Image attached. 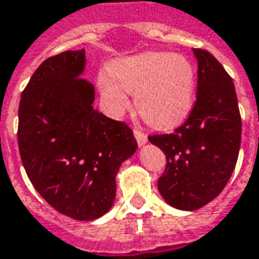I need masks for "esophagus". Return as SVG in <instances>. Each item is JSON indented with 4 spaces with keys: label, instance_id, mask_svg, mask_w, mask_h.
I'll return each instance as SVG.
<instances>
[{
    "label": "esophagus",
    "instance_id": "1",
    "mask_svg": "<svg viewBox=\"0 0 259 259\" xmlns=\"http://www.w3.org/2000/svg\"><path fill=\"white\" fill-rule=\"evenodd\" d=\"M133 133H135V137L136 140H137V143H139V146H144L147 143V135H144V133L139 129L133 130Z\"/></svg>",
    "mask_w": 259,
    "mask_h": 259
}]
</instances>
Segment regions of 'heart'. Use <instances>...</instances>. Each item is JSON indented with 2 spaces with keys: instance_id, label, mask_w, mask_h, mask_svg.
Returning <instances> with one entry per match:
<instances>
[{
  "instance_id": "1",
  "label": "heart",
  "mask_w": 259,
  "mask_h": 259,
  "mask_svg": "<svg viewBox=\"0 0 259 259\" xmlns=\"http://www.w3.org/2000/svg\"><path fill=\"white\" fill-rule=\"evenodd\" d=\"M195 72L189 59L169 53H144L115 61L109 73L98 76L105 105L113 115L135 94L137 112L155 127H170L187 116L193 107Z\"/></svg>"
}]
</instances>
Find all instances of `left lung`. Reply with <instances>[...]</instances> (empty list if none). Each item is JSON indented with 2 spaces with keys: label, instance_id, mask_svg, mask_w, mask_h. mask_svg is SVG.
<instances>
[{
  "label": "left lung",
  "instance_id": "left-lung-1",
  "mask_svg": "<svg viewBox=\"0 0 259 259\" xmlns=\"http://www.w3.org/2000/svg\"><path fill=\"white\" fill-rule=\"evenodd\" d=\"M198 62L197 100L170 135L148 136L166 157L158 190L169 205L194 211L228 185L239 157L241 118L232 77L212 54L193 48Z\"/></svg>",
  "mask_w": 259,
  "mask_h": 259
}]
</instances>
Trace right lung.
<instances>
[{"mask_svg":"<svg viewBox=\"0 0 259 259\" xmlns=\"http://www.w3.org/2000/svg\"><path fill=\"white\" fill-rule=\"evenodd\" d=\"M84 66V50L46 59L22 93L18 126L31 185L76 221H93L111 209L116 174L137 150L127 124L94 109V85L79 77Z\"/></svg>","mask_w":259,"mask_h":259,"instance_id":"add662e5","label":"right lung"}]
</instances>
